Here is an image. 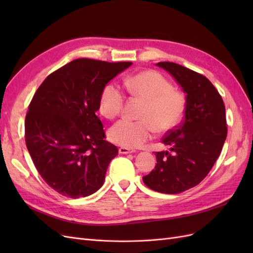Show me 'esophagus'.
Listing matches in <instances>:
<instances>
[{"label":"esophagus","mask_w":253,"mask_h":253,"mask_svg":"<svg viewBox=\"0 0 253 253\" xmlns=\"http://www.w3.org/2000/svg\"><path fill=\"white\" fill-rule=\"evenodd\" d=\"M119 153L120 154H129V153H134L135 152V150H133V149H128V148H124V147H121V148H119Z\"/></svg>","instance_id":"34e87169"}]
</instances>
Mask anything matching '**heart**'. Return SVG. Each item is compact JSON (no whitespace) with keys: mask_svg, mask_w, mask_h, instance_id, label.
Here are the masks:
<instances>
[{"mask_svg":"<svg viewBox=\"0 0 253 253\" xmlns=\"http://www.w3.org/2000/svg\"><path fill=\"white\" fill-rule=\"evenodd\" d=\"M124 85L129 95L141 99L144 104L139 120L121 119L110 128L111 141L124 148H137L150 139L154 131L167 133L179 124L186 110V97L162 74L141 72L125 79ZM125 101V93L118 84L108 83L101 91L99 111L106 118H115L121 114Z\"/></svg>","mask_w":253,"mask_h":253,"instance_id":"b5f03b06","label":"heart"}]
</instances>
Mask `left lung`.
I'll list each match as a JSON object with an SVG mask.
<instances>
[{
    "instance_id": "left-lung-1",
    "label": "left lung",
    "mask_w": 253,
    "mask_h": 253,
    "mask_svg": "<svg viewBox=\"0 0 253 253\" xmlns=\"http://www.w3.org/2000/svg\"><path fill=\"white\" fill-rule=\"evenodd\" d=\"M186 95L185 118L163 138L170 152L155 153L154 170L142 177L160 193L177 194L200 183L218 158L227 137L226 110L221 96L205 76L173 62H159Z\"/></svg>"
}]
</instances>
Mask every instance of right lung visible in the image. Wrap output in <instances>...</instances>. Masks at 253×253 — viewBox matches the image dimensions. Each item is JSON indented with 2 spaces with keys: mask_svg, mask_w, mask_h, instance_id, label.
Returning <instances> with one entry per match:
<instances>
[{
  "mask_svg": "<svg viewBox=\"0 0 253 253\" xmlns=\"http://www.w3.org/2000/svg\"><path fill=\"white\" fill-rule=\"evenodd\" d=\"M132 62L76 59L48 75L25 118V142L44 181L71 198L101 188L116 145L96 112L103 87Z\"/></svg>",
  "mask_w": 253,
  "mask_h": 253,
  "instance_id": "add662e5",
  "label": "right lung"
}]
</instances>
